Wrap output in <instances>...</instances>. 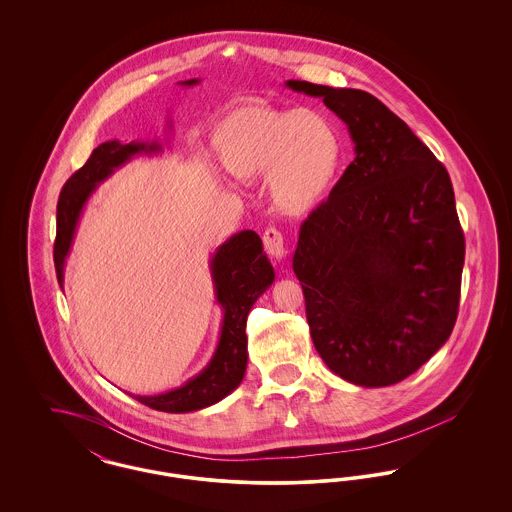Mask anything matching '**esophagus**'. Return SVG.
<instances>
[{"instance_id":"1","label":"esophagus","mask_w":512,"mask_h":512,"mask_svg":"<svg viewBox=\"0 0 512 512\" xmlns=\"http://www.w3.org/2000/svg\"><path fill=\"white\" fill-rule=\"evenodd\" d=\"M263 244H265L268 255H270L272 259H276V261H280V259L286 255L284 236H282V232H280L278 228H274V226H270V228L265 230V234H263Z\"/></svg>"}]
</instances>
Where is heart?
Here are the masks:
<instances>
[{"instance_id": "1", "label": "heart", "mask_w": 512, "mask_h": 512, "mask_svg": "<svg viewBox=\"0 0 512 512\" xmlns=\"http://www.w3.org/2000/svg\"><path fill=\"white\" fill-rule=\"evenodd\" d=\"M224 171L238 180L268 178L270 197L286 215H305L328 197L343 163V136L315 107L247 105L213 130Z\"/></svg>"}]
</instances>
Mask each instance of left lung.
<instances>
[{
  "mask_svg": "<svg viewBox=\"0 0 512 512\" xmlns=\"http://www.w3.org/2000/svg\"><path fill=\"white\" fill-rule=\"evenodd\" d=\"M347 124L355 159L301 224L293 272L318 355L343 380L382 388L449 340L464 234L451 178L395 113L363 90L288 80Z\"/></svg>",
  "mask_w": 512,
  "mask_h": 512,
  "instance_id": "left-lung-1",
  "label": "left lung"
}]
</instances>
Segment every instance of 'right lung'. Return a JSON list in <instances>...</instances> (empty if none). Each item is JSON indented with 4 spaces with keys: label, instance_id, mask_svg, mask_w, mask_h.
<instances>
[{
    "label": "right lung",
    "instance_id": "right-lung-1",
    "mask_svg": "<svg viewBox=\"0 0 512 512\" xmlns=\"http://www.w3.org/2000/svg\"><path fill=\"white\" fill-rule=\"evenodd\" d=\"M199 80H184L182 86H194ZM157 142H105L96 147L82 169L65 182L57 201V234L53 244V261L59 286H63V268L73 244L74 230L88 197L115 169L134 155L157 153ZM211 276L215 280L217 301L224 309L219 347L195 378L184 386L161 395H134L140 403L163 413H190L219 403L244 380L247 366L245 322L257 297L274 282V270L263 253V242L253 230L234 234L220 245L211 259Z\"/></svg>",
    "mask_w": 512,
    "mask_h": 512
}]
</instances>
